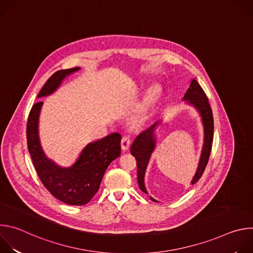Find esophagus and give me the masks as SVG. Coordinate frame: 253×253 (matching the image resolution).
Listing matches in <instances>:
<instances>
[{
    "mask_svg": "<svg viewBox=\"0 0 253 253\" xmlns=\"http://www.w3.org/2000/svg\"><path fill=\"white\" fill-rule=\"evenodd\" d=\"M130 144H131L130 137L128 135L123 136L122 140H121V148H122V150H124V151L128 150L129 147H130Z\"/></svg>",
    "mask_w": 253,
    "mask_h": 253,
    "instance_id": "esophagus-1",
    "label": "esophagus"
}]
</instances>
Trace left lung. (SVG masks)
Segmentation results:
<instances>
[{
    "label": "left lung",
    "instance_id": "left-lung-1",
    "mask_svg": "<svg viewBox=\"0 0 253 253\" xmlns=\"http://www.w3.org/2000/svg\"><path fill=\"white\" fill-rule=\"evenodd\" d=\"M183 100H186L188 103L192 104L194 107L197 108V110L199 111L202 117V122L204 125V144L202 148V153H201L198 169L191 182V184H194L202 176L209 160V156L212 148L213 130H214L213 116H212L211 107L208 102V98L205 92L203 91L202 87L198 84V82L195 79L191 81L190 87L185 93ZM157 123L153 124L147 130L140 133L137 136V138L134 140L131 146V154L136 158V161H137V177H138L139 188L144 193H147L145 189V184H144V175H145L146 167L149 162L151 153L155 148L154 129ZM150 199L153 201H156L152 197H150Z\"/></svg>",
    "mask_w": 253,
    "mask_h": 253
}]
</instances>
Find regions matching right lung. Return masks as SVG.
Returning a JSON list of instances; mask_svg holds the SVG:
<instances>
[{"instance_id": "right-lung-1", "label": "right lung", "mask_w": 253, "mask_h": 253, "mask_svg": "<svg viewBox=\"0 0 253 253\" xmlns=\"http://www.w3.org/2000/svg\"><path fill=\"white\" fill-rule=\"evenodd\" d=\"M79 69L57 71L47 80L38 97L52 94L66 76ZM42 105L43 102L33 105L27 121L28 150L36 172L47 190L60 201L69 205L87 204L99 190L107 167L120 156L121 135L113 133L88 144L73 166L62 168L45 156L40 145L38 122Z\"/></svg>"}]
</instances>
